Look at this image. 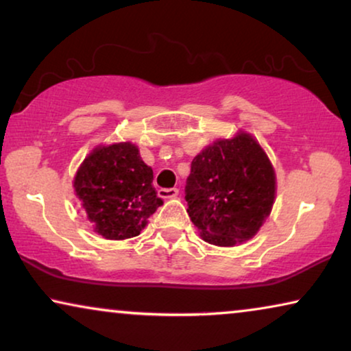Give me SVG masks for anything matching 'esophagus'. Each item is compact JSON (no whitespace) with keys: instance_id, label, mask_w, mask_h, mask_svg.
I'll return each mask as SVG.
<instances>
[{"instance_id":"esophagus-1","label":"esophagus","mask_w":351,"mask_h":351,"mask_svg":"<svg viewBox=\"0 0 351 351\" xmlns=\"http://www.w3.org/2000/svg\"><path fill=\"white\" fill-rule=\"evenodd\" d=\"M179 195V190L177 189H161L160 190V196L165 199H169V198H176V196Z\"/></svg>"}]
</instances>
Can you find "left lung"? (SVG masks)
Segmentation results:
<instances>
[{"instance_id":"obj_1","label":"left lung","mask_w":351,"mask_h":351,"mask_svg":"<svg viewBox=\"0 0 351 351\" xmlns=\"http://www.w3.org/2000/svg\"><path fill=\"white\" fill-rule=\"evenodd\" d=\"M276 177L251 134L219 138L191 161L185 199L201 238L214 246L247 241L270 215Z\"/></svg>"}]
</instances>
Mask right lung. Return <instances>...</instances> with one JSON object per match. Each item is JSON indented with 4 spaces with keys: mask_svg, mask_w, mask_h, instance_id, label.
I'll use <instances>...</instances> for the list:
<instances>
[{
    "mask_svg": "<svg viewBox=\"0 0 351 351\" xmlns=\"http://www.w3.org/2000/svg\"><path fill=\"white\" fill-rule=\"evenodd\" d=\"M153 171L131 142L97 147L76 172V196L94 230L107 239L141 234L162 204L153 186Z\"/></svg>",
    "mask_w": 351,
    "mask_h": 351,
    "instance_id": "right-lung-1",
    "label": "right lung"
}]
</instances>
